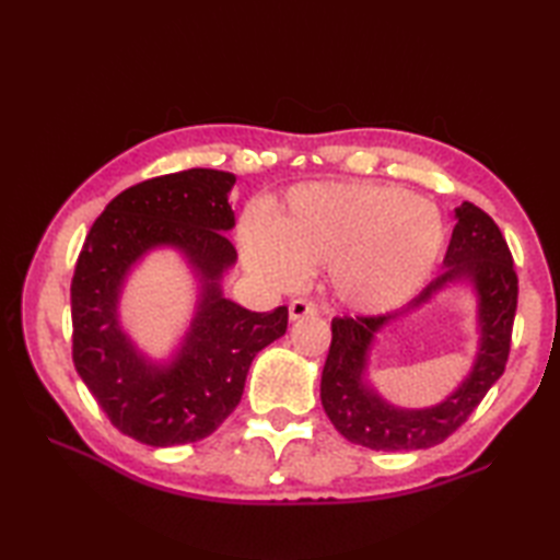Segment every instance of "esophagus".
<instances>
[{"label": "esophagus", "instance_id": "obj_1", "mask_svg": "<svg viewBox=\"0 0 560 560\" xmlns=\"http://www.w3.org/2000/svg\"><path fill=\"white\" fill-rule=\"evenodd\" d=\"M289 315L291 319H301V317H307V315H317V305L313 301L307 299H295L291 301L289 305Z\"/></svg>", "mask_w": 560, "mask_h": 560}]
</instances>
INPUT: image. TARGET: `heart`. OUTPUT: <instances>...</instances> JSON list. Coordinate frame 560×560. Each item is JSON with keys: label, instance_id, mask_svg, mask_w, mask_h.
<instances>
[{"label": "heart", "instance_id": "heart-1", "mask_svg": "<svg viewBox=\"0 0 560 560\" xmlns=\"http://www.w3.org/2000/svg\"><path fill=\"white\" fill-rule=\"evenodd\" d=\"M438 213L407 189L375 183L295 187L273 217L249 213L243 253L277 287H295L307 269H329L337 299L383 313L419 291L443 249Z\"/></svg>", "mask_w": 560, "mask_h": 560}]
</instances>
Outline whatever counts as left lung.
Masks as SVG:
<instances>
[{
	"label": "left lung",
	"mask_w": 560,
	"mask_h": 560,
	"mask_svg": "<svg viewBox=\"0 0 560 560\" xmlns=\"http://www.w3.org/2000/svg\"><path fill=\"white\" fill-rule=\"evenodd\" d=\"M471 281L479 295L481 349L471 375L443 404L431 409H397L365 387V361L375 331L397 315L331 319V343L323 368L325 413L337 431L371 450H423L443 443L479 407L503 375L517 311V273L505 237L489 213L464 201L445 255V271L423 289L411 307L425 303L452 281Z\"/></svg>",
	"instance_id": "left-lung-1"
}]
</instances>
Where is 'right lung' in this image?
<instances>
[{
  "label": "right lung",
  "mask_w": 560,
  "mask_h": 560,
  "mask_svg": "<svg viewBox=\"0 0 560 560\" xmlns=\"http://www.w3.org/2000/svg\"><path fill=\"white\" fill-rule=\"evenodd\" d=\"M235 175L189 168L151 177L117 195L83 241L71 279V359L117 431L153 447L211 435L243 397L255 355L283 337L289 307L253 313L221 295L235 261L225 237L235 217ZM156 244L180 246L202 277V301L184 349L168 369L149 366L116 325L128 269Z\"/></svg>",
  "instance_id": "right-lung-1"
}]
</instances>
